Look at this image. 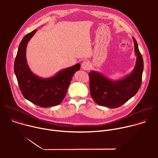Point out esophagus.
Masks as SVG:
<instances>
[{"label": "esophagus", "instance_id": "1", "mask_svg": "<svg viewBox=\"0 0 158 158\" xmlns=\"http://www.w3.org/2000/svg\"><path fill=\"white\" fill-rule=\"evenodd\" d=\"M90 67H91V64L88 61H84L82 64V68L84 71H88L90 69Z\"/></svg>", "mask_w": 158, "mask_h": 158}]
</instances>
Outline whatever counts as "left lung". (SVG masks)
Returning a JSON list of instances; mask_svg holds the SVG:
<instances>
[{"label": "left lung", "instance_id": "left-lung-1", "mask_svg": "<svg viewBox=\"0 0 158 158\" xmlns=\"http://www.w3.org/2000/svg\"><path fill=\"white\" fill-rule=\"evenodd\" d=\"M132 38L137 60L134 69L130 75L123 79L112 81L95 71L89 73L90 93L98 104L116 108L126 102L139 91L142 82L144 62L138 43L135 38Z\"/></svg>", "mask_w": 158, "mask_h": 158}]
</instances>
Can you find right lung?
<instances>
[{
    "instance_id": "1",
    "label": "right lung",
    "mask_w": 158,
    "mask_h": 158,
    "mask_svg": "<svg viewBox=\"0 0 158 158\" xmlns=\"http://www.w3.org/2000/svg\"><path fill=\"white\" fill-rule=\"evenodd\" d=\"M37 30L26 34L21 40L14 62V73L20 91L33 104L48 107L59 104L65 98L74 74L80 69V64L68 67L49 79H41L29 68L26 52L29 40Z\"/></svg>"
}]
</instances>
